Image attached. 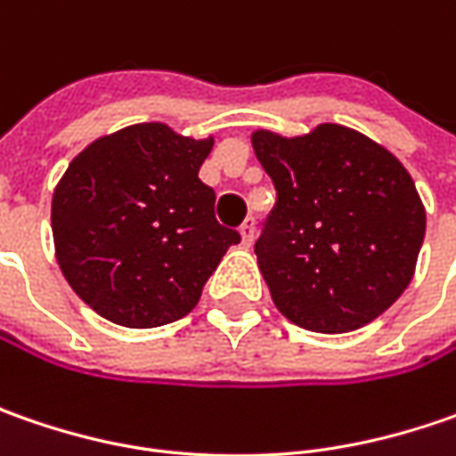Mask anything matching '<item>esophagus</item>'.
Masks as SVG:
<instances>
[{
  "label": "esophagus",
  "instance_id": "1",
  "mask_svg": "<svg viewBox=\"0 0 456 456\" xmlns=\"http://www.w3.org/2000/svg\"><path fill=\"white\" fill-rule=\"evenodd\" d=\"M238 236H240V243L246 246V248H251L256 240V223L254 218H248L243 225H240V231H238Z\"/></svg>",
  "mask_w": 456,
  "mask_h": 456
}]
</instances>
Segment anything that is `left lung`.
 Here are the masks:
<instances>
[{
    "mask_svg": "<svg viewBox=\"0 0 456 456\" xmlns=\"http://www.w3.org/2000/svg\"><path fill=\"white\" fill-rule=\"evenodd\" d=\"M276 184L256 258L276 309L312 332H353L411 284L427 210L409 169L370 136L317 124L284 136L251 134Z\"/></svg>",
    "mask_w": 456,
    "mask_h": 456,
    "instance_id": "8db88e82",
    "label": "left lung"
}]
</instances>
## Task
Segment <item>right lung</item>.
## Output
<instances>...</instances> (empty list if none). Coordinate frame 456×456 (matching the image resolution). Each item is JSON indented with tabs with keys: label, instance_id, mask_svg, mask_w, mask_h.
<instances>
[{
	"label": "right lung",
	"instance_id": "1",
	"mask_svg": "<svg viewBox=\"0 0 456 456\" xmlns=\"http://www.w3.org/2000/svg\"><path fill=\"white\" fill-rule=\"evenodd\" d=\"M216 136L162 121L103 134L53 192V243L65 281L109 322L150 330L183 320L240 236L223 228L198 177Z\"/></svg>",
	"mask_w": 456,
	"mask_h": 456
}]
</instances>
